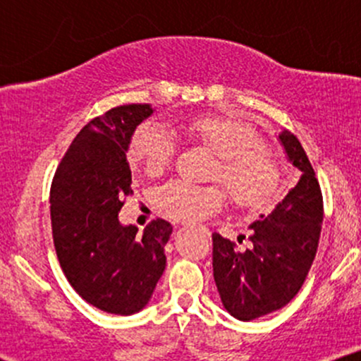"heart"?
Here are the masks:
<instances>
[{"mask_svg": "<svg viewBox=\"0 0 361 361\" xmlns=\"http://www.w3.org/2000/svg\"><path fill=\"white\" fill-rule=\"evenodd\" d=\"M183 132L217 156L212 180L226 186L235 205L263 209L271 204L279 190V164L247 123L222 115H200L186 120ZM175 152L176 144L166 130L142 123L130 139L128 159L142 166L147 175H159L171 164ZM156 205L169 219L200 222L222 212L226 193L219 186L175 180L157 190Z\"/></svg>", "mask_w": 361, "mask_h": 361, "instance_id": "b5f03b06", "label": "heart"}]
</instances>
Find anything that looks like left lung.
Here are the masks:
<instances>
[{
  "instance_id": "1",
  "label": "left lung",
  "mask_w": 361,
  "mask_h": 361,
  "mask_svg": "<svg viewBox=\"0 0 361 361\" xmlns=\"http://www.w3.org/2000/svg\"><path fill=\"white\" fill-rule=\"evenodd\" d=\"M299 181L270 215L251 224V250L212 234V267L219 295L239 321L267 316L287 305L299 293L316 258L324 217L321 186L299 139L283 130L279 135Z\"/></svg>"
}]
</instances>
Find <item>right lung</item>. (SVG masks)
Here are the masks:
<instances>
[{"instance_id":"right-lung-1","label":"right lung","mask_w":361,"mask_h":361,"mask_svg":"<svg viewBox=\"0 0 361 361\" xmlns=\"http://www.w3.org/2000/svg\"><path fill=\"white\" fill-rule=\"evenodd\" d=\"M151 105H122L90 120L66 151L51 185L52 238L62 271L88 304L130 316L146 307L166 267L171 224L137 234L118 212L132 195L127 149Z\"/></svg>"}]
</instances>
